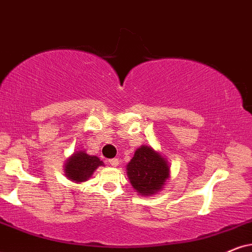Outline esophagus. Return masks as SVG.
Instances as JSON below:
<instances>
[{"mask_svg": "<svg viewBox=\"0 0 252 252\" xmlns=\"http://www.w3.org/2000/svg\"><path fill=\"white\" fill-rule=\"evenodd\" d=\"M109 164L111 165V166H114V167H116L117 165L120 164V160L117 158H113V159H110L109 160Z\"/></svg>", "mask_w": 252, "mask_h": 252, "instance_id": "obj_1", "label": "esophagus"}]
</instances>
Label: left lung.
Here are the masks:
<instances>
[{
	"instance_id": "1",
	"label": "left lung",
	"mask_w": 252,
	"mask_h": 252,
	"mask_svg": "<svg viewBox=\"0 0 252 252\" xmlns=\"http://www.w3.org/2000/svg\"><path fill=\"white\" fill-rule=\"evenodd\" d=\"M126 171L133 189L142 195L160 190L170 176L166 160L146 145L137 149Z\"/></svg>"
}]
</instances>
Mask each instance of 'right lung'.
<instances>
[{
  "label": "right lung",
  "mask_w": 252,
  "mask_h": 252,
  "mask_svg": "<svg viewBox=\"0 0 252 252\" xmlns=\"http://www.w3.org/2000/svg\"><path fill=\"white\" fill-rule=\"evenodd\" d=\"M103 165L96 156H89L85 151L75 152L65 165L67 178L75 183H82L89 179L98 166Z\"/></svg>",
  "instance_id": "add662e5"
}]
</instances>
